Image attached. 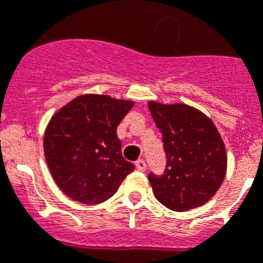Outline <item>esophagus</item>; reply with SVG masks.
<instances>
[{
  "label": "esophagus",
  "instance_id": "1",
  "mask_svg": "<svg viewBox=\"0 0 263 263\" xmlns=\"http://www.w3.org/2000/svg\"><path fill=\"white\" fill-rule=\"evenodd\" d=\"M136 168L138 169V171H141V172H145V171H146V162H145L144 160H137Z\"/></svg>",
  "mask_w": 263,
  "mask_h": 263
}]
</instances>
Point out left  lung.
Returning <instances> with one entry per match:
<instances>
[{"instance_id":"obj_1","label":"left lung","mask_w":263,"mask_h":263,"mask_svg":"<svg viewBox=\"0 0 263 263\" xmlns=\"http://www.w3.org/2000/svg\"><path fill=\"white\" fill-rule=\"evenodd\" d=\"M147 106L166 155L164 175H149L156 199L177 212L205 204L222 185L227 171L226 146L218 129L192 106L153 101Z\"/></svg>"}]
</instances>
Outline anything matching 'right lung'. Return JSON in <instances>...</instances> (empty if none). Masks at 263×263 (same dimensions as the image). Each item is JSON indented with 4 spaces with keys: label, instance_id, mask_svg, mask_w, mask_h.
Segmentation results:
<instances>
[{
    "label": "right lung",
    "instance_id": "1",
    "mask_svg": "<svg viewBox=\"0 0 263 263\" xmlns=\"http://www.w3.org/2000/svg\"><path fill=\"white\" fill-rule=\"evenodd\" d=\"M133 101L108 95H79L53 114L44 133L49 172L68 197L99 204L134 171L122 157L117 127Z\"/></svg>",
    "mask_w": 263,
    "mask_h": 263
}]
</instances>
